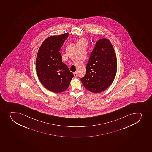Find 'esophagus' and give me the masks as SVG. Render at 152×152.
Listing matches in <instances>:
<instances>
[{
	"mask_svg": "<svg viewBox=\"0 0 152 152\" xmlns=\"http://www.w3.org/2000/svg\"><path fill=\"white\" fill-rule=\"evenodd\" d=\"M74 77H75V78H77V72H74Z\"/></svg>",
	"mask_w": 152,
	"mask_h": 152,
	"instance_id": "obj_1",
	"label": "esophagus"
}]
</instances>
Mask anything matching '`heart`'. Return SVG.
I'll return each mask as SVG.
<instances>
[{
  "label": "heart",
  "mask_w": 152,
  "mask_h": 152,
  "mask_svg": "<svg viewBox=\"0 0 152 152\" xmlns=\"http://www.w3.org/2000/svg\"><path fill=\"white\" fill-rule=\"evenodd\" d=\"M86 42V40L84 39H79L78 42V43H81V42Z\"/></svg>",
  "instance_id": "heart-1"
}]
</instances>
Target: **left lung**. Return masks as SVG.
I'll use <instances>...</instances> for the list:
<instances>
[{"label": "left lung", "mask_w": 152, "mask_h": 152, "mask_svg": "<svg viewBox=\"0 0 152 152\" xmlns=\"http://www.w3.org/2000/svg\"><path fill=\"white\" fill-rule=\"evenodd\" d=\"M117 59L112 44L105 38L96 42L81 81L87 90L99 93L113 83L117 72Z\"/></svg>", "instance_id": "obj_1"}]
</instances>
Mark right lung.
Masks as SVG:
<instances>
[{
  "label": "right lung",
  "instance_id": "obj_1",
  "mask_svg": "<svg viewBox=\"0 0 152 152\" xmlns=\"http://www.w3.org/2000/svg\"><path fill=\"white\" fill-rule=\"evenodd\" d=\"M68 35L66 33L49 37L41 45L37 56L36 67L39 81L46 89L56 93L66 90L74 77L62 62L59 52Z\"/></svg>",
  "mask_w": 152,
  "mask_h": 152
}]
</instances>
